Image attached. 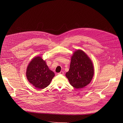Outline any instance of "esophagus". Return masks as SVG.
Segmentation results:
<instances>
[{
	"label": "esophagus",
	"mask_w": 123,
	"mask_h": 123,
	"mask_svg": "<svg viewBox=\"0 0 123 123\" xmlns=\"http://www.w3.org/2000/svg\"><path fill=\"white\" fill-rule=\"evenodd\" d=\"M58 74H59V75H63L64 74V72L63 71H61L60 73H58Z\"/></svg>",
	"instance_id": "obj_1"
}]
</instances>
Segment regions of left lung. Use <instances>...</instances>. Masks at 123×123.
<instances>
[{
    "instance_id": "8db88e82",
    "label": "left lung",
    "mask_w": 123,
    "mask_h": 123,
    "mask_svg": "<svg viewBox=\"0 0 123 123\" xmlns=\"http://www.w3.org/2000/svg\"><path fill=\"white\" fill-rule=\"evenodd\" d=\"M94 74L91 59L83 50H76L71 58L69 71L66 73L70 85L76 89L85 87L91 82Z\"/></svg>"
}]
</instances>
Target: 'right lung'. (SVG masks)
Instances as JSON below:
<instances>
[{"mask_svg": "<svg viewBox=\"0 0 123 123\" xmlns=\"http://www.w3.org/2000/svg\"><path fill=\"white\" fill-rule=\"evenodd\" d=\"M26 75L29 82L36 89H43L50 84L55 74L49 68L42 57L38 56L29 63Z\"/></svg>", "mask_w": 123, "mask_h": 123, "instance_id": "add662e5", "label": "right lung"}]
</instances>
